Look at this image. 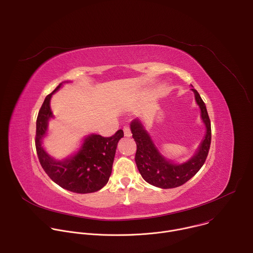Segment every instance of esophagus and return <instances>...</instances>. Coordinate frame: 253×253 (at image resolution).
<instances>
[{"mask_svg": "<svg viewBox=\"0 0 253 253\" xmlns=\"http://www.w3.org/2000/svg\"><path fill=\"white\" fill-rule=\"evenodd\" d=\"M123 131H124V135H125L126 137H131V136H132L131 130H130V128H129L128 126H124V128H123Z\"/></svg>", "mask_w": 253, "mask_h": 253, "instance_id": "obj_1", "label": "esophagus"}]
</instances>
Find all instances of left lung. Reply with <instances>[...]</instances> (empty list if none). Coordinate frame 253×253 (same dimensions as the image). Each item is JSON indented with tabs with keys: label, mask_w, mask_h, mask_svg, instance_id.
Returning a JSON list of instances; mask_svg holds the SVG:
<instances>
[{
	"label": "left lung",
	"mask_w": 253,
	"mask_h": 253,
	"mask_svg": "<svg viewBox=\"0 0 253 253\" xmlns=\"http://www.w3.org/2000/svg\"><path fill=\"white\" fill-rule=\"evenodd\" d=\"M191 87L195 102L200 109V117L205 126V134L194 155L185 162L178 163L166 158L156 147L150 134L139 118L132 120L130 123L132 137L137 144L135 155L137 168L142 178L153 186L163 189L181 186L200 170L208 155L211 142L210 120L206 106L199 93L192 85Z\"/></svg>",
	"instance_id": "left-lung-1"
}]
</instances>
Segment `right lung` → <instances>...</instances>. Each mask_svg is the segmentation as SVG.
<instances>
[{
    "mask_svg": "<svg viewBox=\"0 0 253 253\" xmlns=\"http://www.w3.org/2000/svg\"><path fill=\"white\" fill-rule=\"evenodd\" d=\"M66 83L70 82L60 83L44 100L36 123V149L43 169L59 186L76 193L96 192L109 180L117 144L124 133L118 130L112 137L107 138L94 133L86 135L75 153L63 159L52 157L43 145L49 123L54 119L50 102L52 96Z\"/></svg>",
    "mask_w": 253,
    "mask_h": 253,
    "instance_id": "add662e5",
    "label": "right lung"
}]
</instances>
